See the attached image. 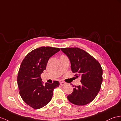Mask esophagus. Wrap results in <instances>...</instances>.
I'll return each mask as SVG.
<instances>
[{"label":"esophagus","instance_id":"esophagus-1","mask_svg":"<svg viewBox=\"0 0 121 121\" xmlns=\"http://www.w3.org/2000/svg\"><path fill=\"white\" fill-rule=\"evenodd\" d=\"M65 84H66V83H64V82H60V85H61V86H63L64 85H65Z\"/></svg>","mask_w":121,"mask_h":121}]
</instances>
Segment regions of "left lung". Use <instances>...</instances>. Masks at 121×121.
Wrapping results in <instances>:
<instances>
[{
  "mask_svg": "<svg viewBox=\"0 0 121 121\" xmlns=\"http://www.w3.org/2000/svg\"><path fill=\"white\" fill-rule=\"evenodd\" d=\"M61 50L69 58L71 68L80 76L82 85L75 86L71 94L67 96L72 104L82 106L87 105L98 95L103 81V70L95 58L87 52L78 48H63Z\"/></svg>",
  "mask_w": 121,
  "mask_h": 121,
  "instance_id": "1",
  "label": "left lung"
}]
</instances>
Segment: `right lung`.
Returning a JSON list of instances; mask_svg holds the SVG:
<instances>
[{
    "mask_svg": "<svg viewBox=\"0 0 121 121\" xmlns=\"http://www.w3.org/2000/svg\"><path fill=\"white\" fill-rule=\"evenodd\" d=\"M59 51L58 48L40 47L31 51L22 61L17 84L23 101L32 108L38 109L48 104L51 100L54 89L60 85L56 81L43 85L40 77L49 58Z\"/></svg>",
    "mask_w": 121,
    "mask_h": 121,
    "instance_id": "right-lung-1",
    "label": "right lung"
}]
</instances>
